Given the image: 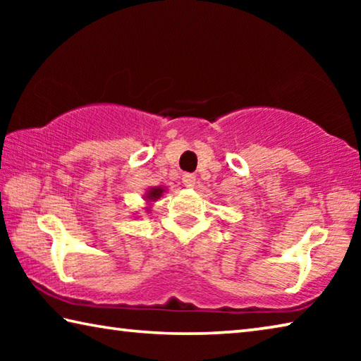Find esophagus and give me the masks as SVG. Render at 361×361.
<instances>
[{"label":"esophagus","mask_w":361,"mask_h":361,"mask_svg":"<svg viewBox=\"0 0 361 361\" xmlns=\"http://www.w3.org/2000/svg\"><path fill=\"white\" fill-rule=\"evenodd\" d=\"M181 181H183V185H185L186 188H194V185H195V176H194L192 173H185V175H183Z\"/></svg>","instance_id":"esophagus-1"}]
</instances>
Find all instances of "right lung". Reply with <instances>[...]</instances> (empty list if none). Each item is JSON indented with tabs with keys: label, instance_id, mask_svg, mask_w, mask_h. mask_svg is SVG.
<instances>
[{
	"label": "right lung",
	"instance_id": "right-lung-1",
	"mask_svg": "<svg viewBox=\"0 0 361 361\" xmlns=\"http://www.w3.org/2000/svg\"><path fill=\"white\" fill-rule=\"evenodd\" d=\"M164 192H166V188H162V186L149 188L148 191H146V194H145V200H146V202H156L157 199L162 197ZM145 209H146V212H149L151 207H145Z\"/></svg>",
	"mask_w": 361,
	"mask_h": 361
}]
</instances>
